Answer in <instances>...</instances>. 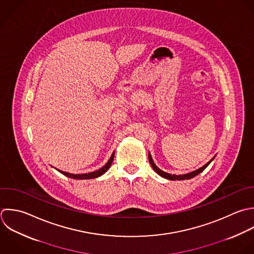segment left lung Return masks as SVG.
<instances>
[{
    "label": "left lung",
    "instance_id": "left-lung-1",
    "mask_svg": "<svg viewBox=\"0 0 254 254\" xmlns=\"http://www.w3.org/2000/svg\"><path fill=\"white\" fill-rule=\"evenodd\" d=\"M148 159H149V162H150V164H151L153 170H154L157 174H159L160 176H162L163 178H166V179H169V180H186V179H191V178L197 176L198 174H200L202 171H204V170L207 168V166L212 162V160H213L214 158H213L212 160H210V161H209L206 165H204L203 167H201V168H199V169H197V170H195V171H193V172H191V173L184 174V175H174V174L171 175V174H169V173H166V172L160 170V169L154 164V162H153V160H152V158H151L150 153H148Z\"/></svg>",
    "mask_w": 254,
    "mask_h": 254
}]
</instances>
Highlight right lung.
Returning <instances> with one entry per match:
<instances>
[{
	"label": "right lung",
	"mask_w": 254,
	"mask_h": 254,
	"mask_svg": "<svg viewBox=\"0 0 254 254\" xmlns=\"http://www.w3.org/2000/svg\"><path fill=\"white\" fill-rule=\"evenodd\" d=\"M114 156L115 154L113 153L110 160L107 162V164L105 166H103L102 168H100L99 170L97 171H94V172H91V173H86V174H71V173H67V172H63L61 170H58L60 173H62L63 175L69 177V178H73V179H92V178H97L101 175H103L112 165L113 163V160H114Z\"/></svg>",
	"instance_id": "right-lung-1"
}]
</instances>
